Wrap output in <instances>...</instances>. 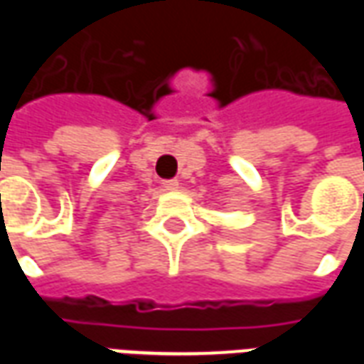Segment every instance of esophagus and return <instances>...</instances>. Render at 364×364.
Wrapping results in <instances>:
<instances>
[{"instance_id":"1","label":"esophagus","mask_w":364,"mask_h":364,"mask_svg":"<svg viewBox=\"0 0 364 364\" xmlns=\"http://www.w3.org/2000/svg\"><path fill=\"white\" fill-rule=\"evenodd\" d=\"M161 185H164L166 189H177V185H179V181H177V179H167V181H164V183H161Z\"/></svg>"}]
</instances>
